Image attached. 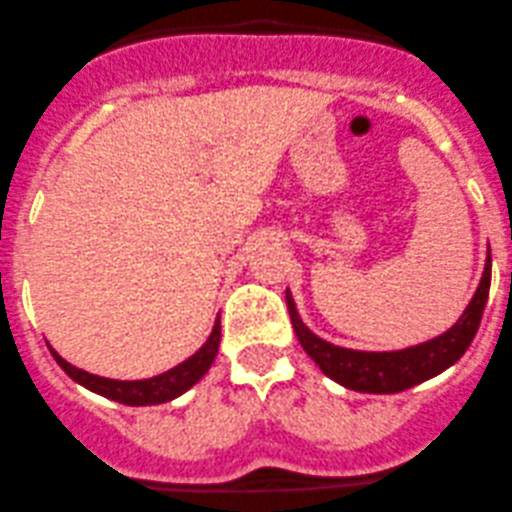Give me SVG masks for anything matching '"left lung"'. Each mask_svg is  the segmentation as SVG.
Wrapping results in <instances>:
<instances>
[{"label": "left lung", "instance_id": "left-lung-1", "mask_svg": "<svg viewBox=\"0 0 512 512\" xmlns=\"http://www.w3.org/2000/svg\"><path fill=\"white\" fill-rule=\"evenodd\" d=\"M490 248L485 259L483 279H480L478 291L472 294L470 304L460 314V319L437 337L427 342L412 344L405 349H389V352H364V349L339 347V344L326 342L319 334H314L309 326L301 321L296 301L291 291L286 289V306H289L291 324L299 344L304 352L316 362V367L334 379L342 387L354 389V392L367 394H394L405 392L415 384L427 382L437 377L445 369H450L462 354L467 352L470 342L478 334L480 319H483L485 304L490 294Z\"/></svg>", "mask_w": 512, "mask_h": 512}]
</instances>
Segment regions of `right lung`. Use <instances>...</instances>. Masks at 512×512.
<instances>
[{"label":"right lung","instance_id":"1","mask_svg":"<svg viewBox=\"0 0 512 512\" xmlns=\"http://www.w3.org/2000/svg\"><path fill=\"white\" fill-rule=\"evenodd\" d=\"M218 344H221V319L216 316V324H213L211 334H208V339L203 342V347L198 349L196 354H191V357L183 359L180 364L170 367L168 372L155 374V377L148 379H110L100 377V374H90L85 372V369L70 364L67 359H62L50 344H47V347H50L55 362L65 369L67 377L75 379L77 384H82V387L90 389V392L113 399V402H120V405L148 407L170 402V399L188 392L196 382H201V379L206 377L208 369H211L213 359H216Z\"/></svg>","mask_w":512,"mask_h":512}]
</instances>
